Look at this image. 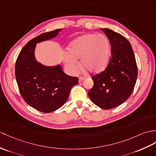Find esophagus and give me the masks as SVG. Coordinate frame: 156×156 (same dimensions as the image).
Wrapping results in <instances>:
<instances>
[{
	"mask_svg": "<svg viewBox=\"0 0 156 156\" xmlns=\"http://www.w3.org/2000/svg\"><path fill=\"white\" fill-rule=\"evenodd\" d=\"M84 80V77L80 76L79 78V82H82L83 80Z\"/></svg>",
	"mask_w": 156,
	"mask_h": 156,
	"instance_id": "1",
	"label": "esophagus"
}]
</instances>
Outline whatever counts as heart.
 I'll return each mask as SVG.
<instances>
[{
    "mask_svg": "<svg viewBox=\"0 0 156 156\" xmlns=\"http://www.w3.org/2000/svg\"><path fill=\"white\" fill-rule=\"evenodd\" d=\"M70 54L64 56L65 64L72 74L80 68L77 60H80L83 69L91 73L102 72L109 62L110 42L102 34H86L71 43Z\"/></svg>",
    "mask_w": 156,
    "mask_h": 156,
    "instance_id": "1",
    "label": "heart"
}]
</instances>
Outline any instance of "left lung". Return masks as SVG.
Wrapping results in <instances>:
<instances>
[{"instance_id": "obj_1", "label": "left lung", "mask_w": 156, "mask_h": 156, "mask_svg": "<svg viewBox=\"0 0 156 156\" xmlns=\"http://www.w3.org/2000/svg\"><path fill=\"white\" fill-rule=\"evenodd\" d=\"M101 30L110 41L112 57L106 70L92 76L94 86L88 96L96 106L109 110L124 103L132 94L137 77V68L128 40L109 28Z\"/></svg>"}]
</instances>
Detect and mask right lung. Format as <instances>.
<instances>
[{
    "label": "right lung",
    "instance_id": "obj_1",
    "mask_svg": "<svg viewBox=\"0 0 156 156\" xmlns=\"http://www.w3.org/2000/svg\"><path fill=\"white\" fill-rule=\"evenodd\" d=\"M62 28L43 33L29 41L21 50L15 65V76L20 94L34 109L50 113L66 102L78 78L64 73L60 64L46 66L35 58L37 43L57 37Z\"/></svg>",
    "mask_w": 156,
    "mask_h": 156
}]
</instances>
